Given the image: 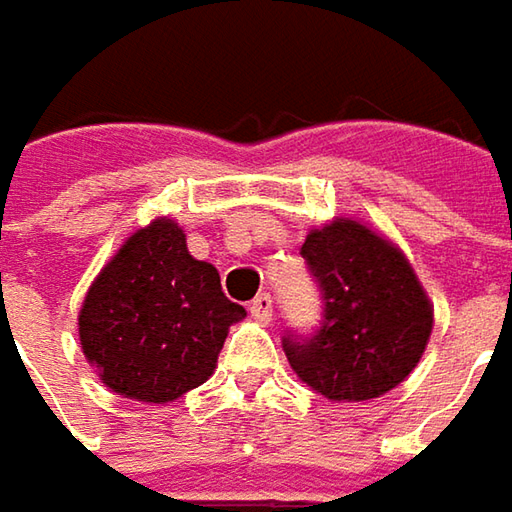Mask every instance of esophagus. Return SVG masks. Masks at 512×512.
<instances>
[{
  "instance_id": "34e87169",
  "label": "esophagus",
  "mask_w": 512,
  "mask_h": 512,
  "mask_svg": "<svg viewBox=\"0 0 512 512\" xmlns=\"http://www.w3.org/2000/svg\"><path fill=\"white\" fill-rule=\"evenodd\" d=\"M249 312H252L255 321H269V318H272V295H269V292H260V295L249 303Z\"/></svg>"
}]
</instances>
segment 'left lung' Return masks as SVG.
<instances>
[{"label":"left lung","instance_id":"obj_1","mask_svg":"<svg viewBox=\"0 0 512 512\" xmlns=\"http://www.w3.org/2000/svg\"><path fill=\"white\" fill-rule=\"evenodd\" d=\"M323 298L315 335H286L298 378L329 401H369L418 367L433 332V303L398 246L335 217L300 246Z\"/></svg>","mask_w":512,"mask_h":512}]
</instances>
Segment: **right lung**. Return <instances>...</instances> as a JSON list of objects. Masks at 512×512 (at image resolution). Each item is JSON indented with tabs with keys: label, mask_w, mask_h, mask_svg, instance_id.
Here are the masks:
<instances>
[{
	"label": "right lung",
	"mask_w": 512,
	"mask_h": 512,
	"mask_svg": "<svg viewBox=\"0 0 512 512\" xmlns=\"http://www.w3.org/2000/svg\"><path fill=\"white\" fill-rule=\"evenodd\" d=\"M243 315L212 263L194 260L183 229L160 217L131 234L91 283L79 344L105 387L166 404L212 375L229 326Z\"/></svg>",
	"instance_id": "1"
}]
</instances>
